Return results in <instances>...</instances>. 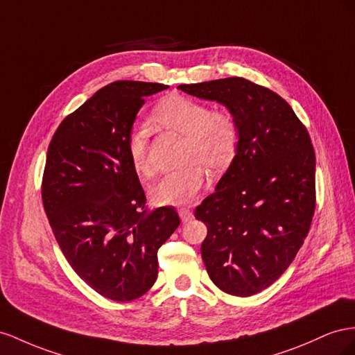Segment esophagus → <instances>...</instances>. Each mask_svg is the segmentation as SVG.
<instances>
[{"mask_svg":"<svg viewBox=\"0 0 355 355\" xmlns=\"http://www.w3.org/2000/svg\"><path fill=\"white\" fill-rule=\"evenodd\" d=\"M178 216H180L181 221L187 223V221H190L191 218H193V211L189 209V208H180L178 209Z\"/></svg>","mask_w":355,"mask_h":355,"instance_id":"esophagus-1","label":"esophagus"}]
</instances>
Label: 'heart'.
Here are the masks:
<instances>
[{"mask_svg":"<svg viewBox=\"0 0 355 355\" xmlns=\"http://www.w3.org/2000/svg\"><path fill=\"white\" fill-rule=\"evenodd\" d=\"M151 117L160 126L184 135L180 153L183 164L151 189V199L157 205H187L205 183V168L217 174L234 159L239 139L236 121L226 111H209L204 103L183 95L162 99ZM126 150L137 174H153L144 132L132 130Z\"/></svg>","mask_w":355,"mask_h":355,"instance_id":"b5f03b06","label":"heart"}]
</instances>
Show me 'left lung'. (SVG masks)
Wrapping results in <instances>:
<instances>
[{
  "label": "left lung",
  "mask_w": 355,
  "mask_h": 355,
  "mask_svg": "<svg viewBox=\"0 0 355 355\" xmlns=\"http://www.w3.org/2000/svg\"><path fill=\"white\" fill-rule=\"evenodd\" d=\"M225 105L239 139L216 191L196 208L208 235L200 252L214 284L247 297L295 260L315 211V153L306 128L272 90L241 77L180 85Z\"/></svg>",
  "instance_id": "left-lung-1"
}]
</instances>
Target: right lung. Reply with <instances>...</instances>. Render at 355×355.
Masks as SVG:
<instances>
[{
    "label": "right lung",
    "instance_id": "right-lung-1",
    "mask_svg": "<svg viewBox=\"0 0 355 355\" xmlns=\"http://www.w3.org/2000/svg\"><path fill=\"white\" fill-rule=\"evenodd\" d=\"M166 85L114 82L64 119L50 141L43 205L65 259L101 296L134 300L155 284L157 250L180 225L150 211L126 141L144 99Z\"/></svg>",
    "mask_w": 355,
    "mask_h": 355
}]
</instances>
